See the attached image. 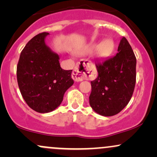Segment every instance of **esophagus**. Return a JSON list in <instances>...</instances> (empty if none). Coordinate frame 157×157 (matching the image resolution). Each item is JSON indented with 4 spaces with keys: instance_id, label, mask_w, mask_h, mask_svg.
<instances>
[{
    "instance_id": "obj_1",
    "label": "esophagus",
    "mask_w": 157,
    "mask_h": 157,
    "mask_svg": "<svg viewBox=\"0 0 157 157\" xmlns=\"http://www.w3.org/2000/svg\"><path fill=\"white\" fill-rule=\"evenodd\" d=\"M89 61L88 60H82L77 66L75 67L72 75L73 80L77 82H80L90 77L89 75Z\"/></svg>"
}]
</instances>
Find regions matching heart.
Wrapping results in <instances>:
<instances>
[{"mask_svg":"<svg viewBox=\"0 0 157 157\" xmlns=\"http://www.w3.org/2000/svg\"><path fill=\"white\" fill-rule=\"evenodd\" d=\"M113 48H114V44H113V41L110 39H107L102 41L99 45L95 43L90 44L88 46L87 50L89 52H92L95 48H97V57L99 58H103V57H106L111 55V52H113Z\"/></svg>","mask_w":157,"mask_h":157,"instance_id":"obj_1","label":"heart"}]
</instances>
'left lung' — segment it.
<instances>
[{
	"label": "left lung",
	"instance_id": "obj_1",
	"mask_svg": "<svg viewBox=\"0 0 157 157\" xmlns=\"http://www.w3.org/2000/svg\"><path fill=\"white\" fill-rule=\"evenodd\" d=\"M116 55L96 63L98 76L91 81V107L102 116L120 113L130 101L136 84V59L125 37H122Z\"/></svg>",
	"mask_w": 157,
	"mask_h": 157
}]
</instances>
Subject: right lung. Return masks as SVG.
<instances>
[{
    "instance_id": "1",
    "label": "right lung",
    "mask_w": 157,
    "mask_h": 157,
    "mask_svg": "<svg viewBox=\"0 0 157 157\" xmlns=\"http://www.w3.org/2000/svg\"><path fill=\"white\" fill-rule=\"evenodd\" d=\"M48 32L37 35L21 52L17 66L19 89L27 105L39 113L58 107L74 83L72 70L60 67L59 56L45 44Z\"/></svg>"
}]
</instances>
